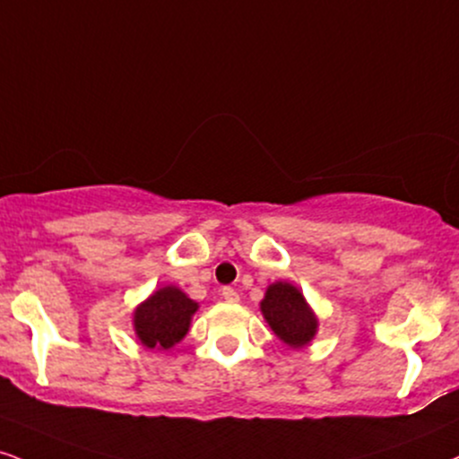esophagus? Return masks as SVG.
Instances as JSON below:
<instances>
[{"label":"esophagus","mask_w":459,"mask_h":459,"mask_svg":"<svg viewBox=\"0 0 459 459\" xmlns=\"http://www.w3.org/2000/svg\"><path fill=\"white\" fill-rule=\"evenodd\" d=\"M222 299H226L229 303H237V301H239V292H237L235 289H230V286H224Z\"/></svg>","instance_id":"obj_1"}]
</instances>
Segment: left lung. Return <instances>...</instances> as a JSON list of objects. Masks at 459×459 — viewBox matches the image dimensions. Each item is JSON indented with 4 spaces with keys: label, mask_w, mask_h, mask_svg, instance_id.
I'll list each match as a JSON object with an SVG mask.
<instances>
[{
    "label": "left lung",
    "mask_w": 459,
    "mask_h": 459,
    "mask_svg": "<svg viewBox=\"0 0 459 459\" xmlns=\"http://www.w3.org/2000/svg\"><path fill=\"white\" fill-rule=\"evenodd\" d=\"M261 312L269 327L290 349H303L318 331V318L307 306L303 292L290 282L269 284Z\"/></svg>",
    "instance_id": "8db88e82"
}]
</instances>
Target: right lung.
I'll return each mask as SVG.
<instances>
[{
    "mask_svg": "<svg viewBox=\"0 0 459 459\" xmlns=\"http://www.w3.org/2000/svg\"><path fill=\"white\" fill-rule=\"evenodd\" d=\"M198 303L177 286H162L134 310V333L147 349L169 351L186 338Z\"/></svg>",
    "mask_w": 459,
    "mask_h": 459,
    "instance_id": "obj_1",
    "label": "right lung"
}]
</instances>
